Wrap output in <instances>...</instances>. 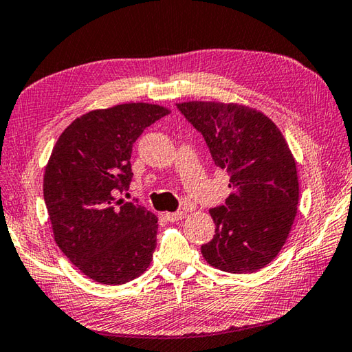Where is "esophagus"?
<instances>
[{
    "label": "esophagus",
    "instance_id": "obj_1",
    "mask_svg": "<svg viewBox=\"0 0 352 352\" xmlns=\"http://www.w3.org/2000/svg\"><path fill=\"white\" fill-rule=\"evenodd\" d=\"M183 217H184L183 210H180V212H166L164 214V219L168 221H178V220H182Z\"/></svg>",
    "mask_w": 352,
    "mask_h": 352
}]
</instances>
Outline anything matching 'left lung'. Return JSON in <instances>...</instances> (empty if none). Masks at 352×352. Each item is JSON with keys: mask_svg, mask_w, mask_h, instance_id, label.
<instances>
[{"mask_svg": "<svg viewBox=\"0 0 352 352\" xmlns=\"http://www.w3.org/2000/svg\"><path fill=\"white\" fill-rule=\"evenodd\" d=\"M178 111L206 142L215 166L229 175L225 204L210 208L215 235L201 246L220 271L251 274L277 257L297 214L296 160L282 132L241 104L189 101Z\"/></svg>", "mask_w": 352, "mask_h": 352, "instance_id": "left-lung-1", "label": "left lung"}]
</instances>
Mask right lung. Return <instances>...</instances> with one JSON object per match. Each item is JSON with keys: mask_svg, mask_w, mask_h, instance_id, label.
I'll use <instances>...</instances> for the list:
<instances>
[{"mask_svg": "<svg viewBox=\"0 0 352 352\" xmlns=\"http://www.w3.org/2000/svg\"><path fill=\"white\" fill-rule=\"evenodd\" d=\"M168 113L148 103L87 112L66 127L49 158L44 201L55 241L95 282L123 285L151 265L157 217L113 195L132 182L133 143Z\"/></svg>", "mask_w": 352, "mask_h": 352, "instance_id": "obj_1", "label": "right lung"}]
</instances>
